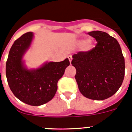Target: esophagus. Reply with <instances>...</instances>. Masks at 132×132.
<instances>
[{"label": "esophagus", "instance_id": "esophagus-1", "mask_svg": "<svg viewBox=\"0 0 132 132\" xmlns=\"http://www.w3.org/2000/svg\"><path fill=\"white\" fill-rule=\"evenodd\" d=\"M68 58L69 60H70V62L71 64V62H72V56L71 55H69L68 56Z\"/></svg>", "mask_w": 132, "mask_h": 132}]
</instances>
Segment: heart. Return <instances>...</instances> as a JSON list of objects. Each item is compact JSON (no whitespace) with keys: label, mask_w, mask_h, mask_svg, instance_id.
<instances>
[{"label":"heart","mask_w":132,"mask_h":132,"mask_svg":"<svg viewBox=\"0 0 132 132\" xmlns=\"http://www.w3.org/2000/svg\"><path fill=\"white\" fill-rule=\"evenodd\" d=\"M92 46V42L91 41H87L85 42V47L86 48H89Z\"/></svg>","instance_id":"1"}]
</instances>
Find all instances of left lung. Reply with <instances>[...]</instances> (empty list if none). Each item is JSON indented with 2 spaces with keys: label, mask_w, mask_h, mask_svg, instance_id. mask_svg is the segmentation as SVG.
I'll return each instance as SVG.
<instances>
[{
  "label": "left lung",
  "mask_w": 132,
  "mask_h": 132,
  "mask_svg": "<svg viewBox=\"0 0 132 132\" xmlns=\"http://www.w3.org/2000/svg\"><path fill=\"white\" fill-rule=\"evenodd\" d=\"M97 41L87 51L73 55L72 66L81 93L87 98L101 101L119 89L125 74V61L117 40L101 31L89 32Z\"/></svg>",
  "instance_id": "1"
}]
</instances>
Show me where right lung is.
<instances>
[{"label":"right lung","mask_w":132,"mask_h":132,"mask_svg":"<svg viewBox=\"0 0 132 132\" xmlns=\"http://www.w3.org/2000/svg\"><path fill=\"white\" fill-rule=\"evenodd\" d=\"M33 36L31 32H28L14 41L6 64V76L10 89L19 100L31 106H39L54 97L58 81L70 61L66 59L46 63L37 70H27L22 56L30 46Z\"/></svg>","instance_id":"add662e5"}]
</instances>
